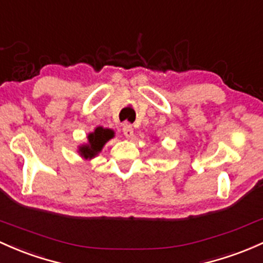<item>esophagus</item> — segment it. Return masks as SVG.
Listing matches in <instances>:
<instances>
[{
	"instance_id": "1",
	"label": "esophagus",
	"mask_w": 263,
	"mask_h": 263,
	"mask_svg": "<svg viewBox=\"0 0 263 263\" xmlns=\"http://www.w3.org/2000/svg\"><path fill=\"white\" fill-rule=\"evenodd\" d=\"M123 133H124V135H125V138L130 139V138H133V135H134V129H133V126L130 125V124L125 123L123 125Z\"/></svg>"
}]
</instances>
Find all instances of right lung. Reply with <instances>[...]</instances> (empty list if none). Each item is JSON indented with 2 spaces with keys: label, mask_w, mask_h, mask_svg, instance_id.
I'll list each match as a JSON object with an SVG mask.
<instances>
[{
  "label": "right lung",
  "mask_w": 263,
  "mask_h": 263,
  "mask_svg": "<svg viewBox=\"0 0 263 263\" xmlns=\"http://www.w3.org/2000/svg\"><path fill=\"white\" fill-rule=\"evenodd\" d=\"M114 137L115 132L112 129L97 126L94 132L87 134V142L78 146V153L83 159L91 160L103 151L104 145Z\"/></svg>",
  "instance_id": "add662e5"
}]
</instances>
